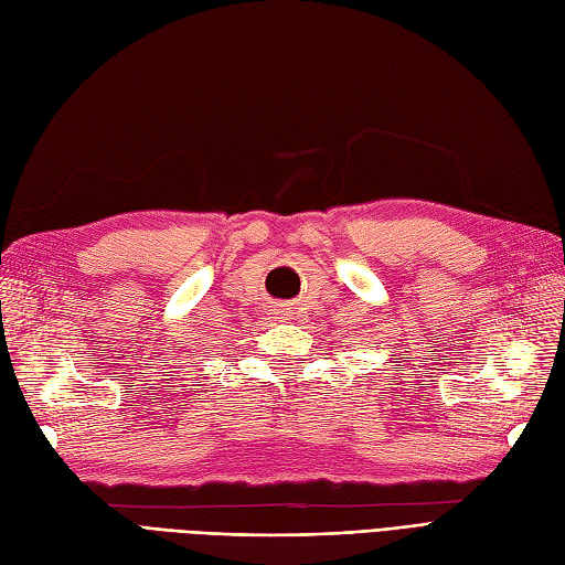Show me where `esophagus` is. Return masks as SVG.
I'll return each instance as SVG.
<instances>
[{"label":"esophagus","instance_id":"obj_1","mask_svg":"<svg viewBox=\"0 0 565 565\" xmlns=\"http://www.w3.org/2000/svg\"><path fill=\"white\" fill-rule=\"evenodd\" d=\"M278 316H280V318H282V320H285V318H287V313H285V311H278Z\"/></svg>","mask_w":565,"mask_h":565}]
</instances>
